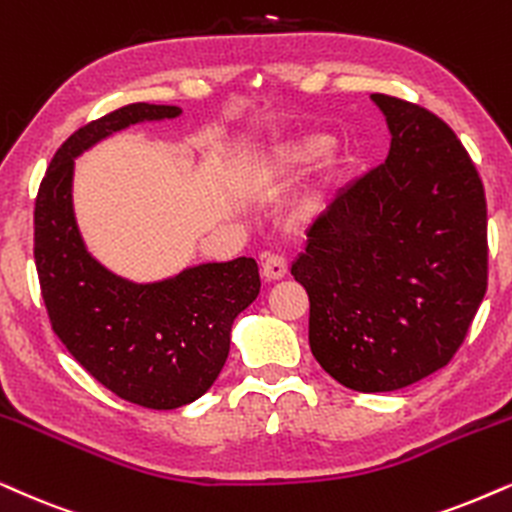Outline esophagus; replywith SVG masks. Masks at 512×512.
Wrapping results in <instances>:
<instances>
[{"label":"esophagus","mask_w":512,"mask_h":512,"mask_svg":"<svg viewBox=\"0 0 512 512\" xmlns=\"http://www.w3.org/2000/svg\"><path fill=\"white\" fill-rule=\"evenodd\" d=\"M288 274V262L283 255H267L262 262V276L267 281H278Z\"/></svg>","instance_id":"esophagus-1"}]
</instances>
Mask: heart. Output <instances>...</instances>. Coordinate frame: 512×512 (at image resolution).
<instances>
[{
	"label": "heart",
	"mask_w": 512,
	"mask_h": 512,
	"mask_svg": "<svg viewBox=\"0 0 512 512\" xmlns=\"http://www.w3.org/2000/svg\"><path fill=\"white\" fill-rule=\"evenodd\" d=\"M331 139L323 137V134H307V137L286 141L283 146H278L269 158V167L274 172H293L302 170L319 163L331 151Z\"/></svg>",
	"instance_id": "obj_1"
}]
</instances>
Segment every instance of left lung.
Segmentation results:
<instances>
[{"label": "left lung", "instance_id": "1", "mask_svg": "<svg viewBox=\"0 0 512 512\" xmlns=\"http://www.w3.org/2000/svg\"><path fill=\"white\" fill-rule=\"evenodd\" d=\"M385 163L331 200L290 274L309 295V347L357 392H394L454 359L487 293V198L454 129L371 94Z\"/></svg>", "mask_w": 512, "mask_h": 512}]
</instances>
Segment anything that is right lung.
<instances>
[{"instance_id":"right-lung-1","label":"right lung","mask_w":512,"mask_h":512,"mask_svg":"<svg viewBox=\"0 0 512 512\" xmlns=\"http://www.w3.org/2000/svg\"><path fill=\"white\" fill-rule=\"evenodd\" d=\"M177 106L129 103L63 141L35 198V267L51 328L89 375L146 409H179L210 390L229 357L231 323L260 293L250 257L200 264L160 283L125 281L84 250L73 215V158Z\"/></svg>"}]
</instances>
